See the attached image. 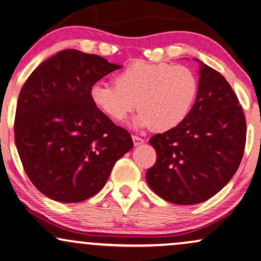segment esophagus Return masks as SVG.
Instances as JSON below:
<instances>
[{
  "label": "esophagus",
  "instance_id": "1",
  "mask_svg": "<svg viewBox=\"0 0 261 261\" xmlns=\"http://www.w3.org/2000/svg\"><path fill=\"white\" fill-rule=\"evenodd\" d=\"M131 137H133V141H134L135 146H140V144H142L144 142L143 139H141V137L136 136V135H133V136H131Z\"/></svg>",
  "mask_w": 261,
  "mask_h": 261
}]
</instances>
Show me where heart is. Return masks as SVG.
<instances>
[{
  "label": "heart",
  "mask_w": 261,
  "mask_h": 261,
  "mask_svg": "<svg viewBox=\"0 0 261 261\" xmlns=\"http://www.w3.org/2000/svg\"><path fill=\"white\" fill-rule=\"evenodd\" d=\"M115 85L96 83L90 98L100 113L115 122L141 109L134 125L158 131L175 128L187 118L198 91L190 68L169 63L134 62L115 75Z\"/></svg>",
  "instance_id": "1"
}]
</instances>
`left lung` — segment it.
<instances>
[{
    "label": "left lung",
    "instance_id": "left-lung-1",
    "mask_svg": "<svg viewBox=\"0 0 261 261\" xmlns=\"http://www.w3.org/2000/svg\"><path fill=\"white\" fill-rule=\"evenodd\" d=\"M199 63L196 102L178 126L154 135L156 162L147 170L153 192L191 205L212 198L237 171L246 146V118L220 73Z\"/></svg>",
    "mask_w": 261,
    "mask_h": 261
}]
</instances>
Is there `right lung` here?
Here are the masks:
<instances>
[{"label":"right lung","mask_w":261,"mask_h":261,"mask_svg":"<svg viewBox=\"0 0 261 261\" xmlns=\"http://www.w3.org/2000/svg\"><path fill=\"white\" fill-rule=\"evenodd\" d=\"M121 65L64 49L40 64L18 97L15 146L28 177L53 200L77 203L102 190L130 134L93 106L90 89Z\"/></svg>","instance_id":"obj_1"}]
</instances>
